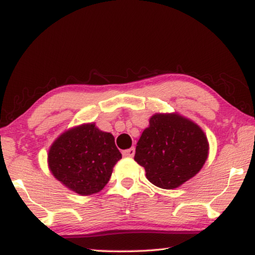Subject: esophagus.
<instances>
[{
  "label": "esophagus",
  "instance_id": "esophagus-1",
  "mask_svg": "<svg viewBox=\"0 0 255 255\" xmlns=\"http://www.w3.org/2000/svg\"><path fill=\"white\" fill-rule=\"evenodd\" d=\"M123 155L126 157H132L133 155H135V148L131 147V148H128V149H125L123 152Z\"/></svg>",
  "mask_w": 255,
  "mask_h": 255
}]
</instances>
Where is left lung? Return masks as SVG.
<instances>
[{
    "label": "left lung",
    "instance_id": "obj_1",
    "mask_svg": "<svg viewBox=\"0 0 255 255\" xmlns=\"http://www.w3.org/2000/svg\"><path fill=\"white\" fill-rule=\"evenodd\" d=\"M208 150L197 124L178 114H155L138 140L133 159L144 167L149 182L175 189L201 170Z\"/></svg>",
    "mask_w": 255,
    "mask_h": 255
}]
</instances>
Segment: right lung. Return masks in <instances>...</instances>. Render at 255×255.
I'll list each match as a JSON object with an SVG mask.
<instances>
[{
  "label": "right lung",
  "instance_id": "right-lung-1",
  "mask_svg": "<svg viewBox=\"0 0 255 255\" xmlns=\"http://www.w3.org/2000/svg\"><path fill=\"white\" fill-rule=\"evenodd\" d=\"M122 153L110 132L84 124L63 132L48 152V166L65 187L81 196L97 193L110 180Z\"/></svg>",
  "mask_w": 255,
  "mask_h": 255
}]
</instances>
